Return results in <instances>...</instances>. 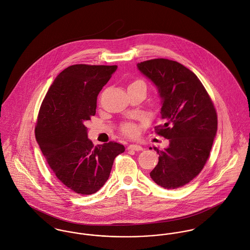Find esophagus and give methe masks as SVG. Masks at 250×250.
I'll return each mask as SVG.
<instances>
[{
  "label": "esophagus",
  "mask_w": 250,
  "mask_h": 250,
  "mask_svg": "<svg viewBox=\"0 0 250 250\" xmlns=\"http://www.w3.org/2000/svg\"><path fill=\"white\" fill-rule=\"evenodd\" d=\"M128 148H129V149H132V150H136V151L143 150V146H140V145H137V144H131V145H129V146H128Z\"/></svg>",
  "instance_id": "1"
}]
</instances>
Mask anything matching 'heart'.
I'll return each instance as SVG.
<instances>
[{
	"mask_svg": "<svg viewBox=\"0 0 250 250\" xmlns=\"http://www.w3.org/2000/svg\"><path fill=\"white\" fill-rule=\"evenodd\" d=\"M133 85H144L145 86V83L142 82V81H134V82H132L131 83L129 84V86L128 87H130V86H133ZM122 131L125 134V135H127V136H134L135 134H136V127L133 125H131V124H125V125H124L123 126H122Z\"/></svg>",
	"mask_w": 250,
	"mask_h": 250,
	"instance_id": "b5f03b06",
	"label": "heart"
}]
</instances>
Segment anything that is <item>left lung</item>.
<instances>
[{
    "label": "left lung",
    "mask_w": 250,
    "mask_h": 250,
    "mask_svg": "<svg viewBox=\"0 0 250 250\" xmlns=\"http://www.w3.org/2000/svg\"><path fill=\"white\" fill-rule=\"evenodd\" d=\"M137 68L158 91L164 124L155 130L169 141L163 150L156 148L158 164L149 175L165 189L182 187L209 157L218 130L214 104L198 78L176 61L151 59Z\"/></svg>",
    "instance_id": "left-lung-1"
}]
</instances>
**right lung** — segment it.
Here are the masks:
<instances>
[{"label": "right lung", "mask_w": 250, "mask_h": 250, "mask_svg": "<svg viewBox=\"0 0 250 250\" xmlns=\"http://www.w3.org/2000/svg\"><path fill=\"white\" fill-rule=\"evenodd\" d=\"M117 65H72L51 85L35 127L37 143L56 177L79 194L98 192L107 181L121 144L98 145L87 136L85 122L96 114L97 97Z\"/></svg>", "instance_id": "add662e5"}]
</instances>
